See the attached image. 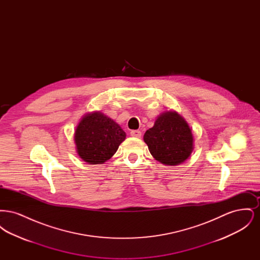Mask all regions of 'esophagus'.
Returning <instances> with one entry per match:
<instances>
[{
    "label": "esophagus",
    "instance_id": "obj_1",
    "mask_svg": "<svg viewBox=\"0 0 260 260\" xmlns=\"http://www.w3.org/2000/svg\"><path fill=\"white\" fill-rule=\"evenodd\" d=\"M131 136H133V137H136V138H139V137H141V132L140 131H132L131 132Z\"/></svg>",
    "mask_w": 260,
    "mask_h": 260
}]
</instances>
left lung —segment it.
<instances>
[{
	"mask_svg": "<svg viewBox=\"0 0 260 260\" xmlns=\"http://www.w3.org/2000/svg\"><path fill=\"white\" fill-rule=\"evenodd\" d=\"M151 155L166 166H178L190 157L194 136L185 119L173 110L160 114L143 136Z\"/></svg>",
	"mask_w": 260,
	"mask_h": 260,
	"instance_id": "1",
	"label": "left lung"
}]
</instances>
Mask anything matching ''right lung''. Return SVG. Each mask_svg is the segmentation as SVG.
<instances>
[{"label":"right lung","mask_w":260,"mask_h":260,"mask_svg":"<svg viewBox=\"0 0 260 260\" xmlns=\"http://www.w3.org/2000/svg\"><path fill=\"white\" fill-rule=\"evenodd\" d=\"M124 139L125 133L120 124L100 111L84 115L74 133L77 154L89 165L111 159Z\"/></svg>","instance_id":"1"}]
</instances>
